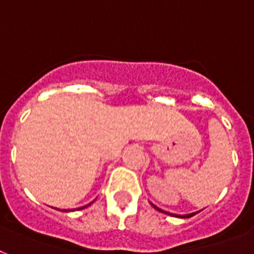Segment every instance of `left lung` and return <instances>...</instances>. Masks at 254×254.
<instances>
[{"mask_svg": "<svg viewBox=\"0 0 254 254\" xmlns=\"http://www.w3.org/2000/svg\"><path fill=\"white\" fill-rule=\"evenodd\" d=\"M198 213V211H197ZM197 213H190V214H185V215H181V218H190V217H192V215H195Z\"/></svg>", "mask_w": 254, "mask_h": 254, "instance_id": "left-lung-1", "label": "left lung"}]
</instances>
